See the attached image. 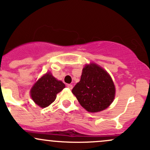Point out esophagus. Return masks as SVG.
<instances>
[{
  "label": "esophagus",
  "instance_id": "esophagus-1",
  "mask_svg": "<svg viewBox=\"0 0 150 150\" xmlns=\"http://www.w3.org/2000/svg\"><path fill=\"white\" fill-rule=\"evenodd\" d=\"M67 86H68V88H69L70 89H72V88H73V85H72V84H68Z\"/></svg>",
  "mask_w": 150,
  "mask_h": 150
}]
</instances>
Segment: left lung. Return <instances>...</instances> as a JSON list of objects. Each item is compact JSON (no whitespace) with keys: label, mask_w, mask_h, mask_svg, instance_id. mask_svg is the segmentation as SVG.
<instances>
[{"label":"left lung","mask_w":150,"mask_h":150,"mask_svg":"<svg viewBox=\"0 0 150 150\" xmlns=\"http://www.w3.org/2000/svg\"><path fill=\"white\" fill-rule=\"evenodd\" d=\"M79 103L91 112L107 108L113 101L115 89L107 71L95 64L84 67L81 80L72 89Z\"/></svg>","instance_id":"1"}]
</instances>
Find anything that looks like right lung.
<instances>
[{
  "label": "right lung",
  "instance_id": "add662e5",
  "mask_svg": "<svg viewBox=\"0 0 150 150\" xmlns=\"http://www.w3.org/2000/svg\"><path fill=\"white\" fill-rule=\"evenodd\" d=\"M61 81L54 78L50 73L41 77L31 89V97L33 101L40 106L46 108L55 101L56 95L65 88Z\"/></svg>",
  "mask_w": 150,
  "mask_h": 150
}]
</instances>
